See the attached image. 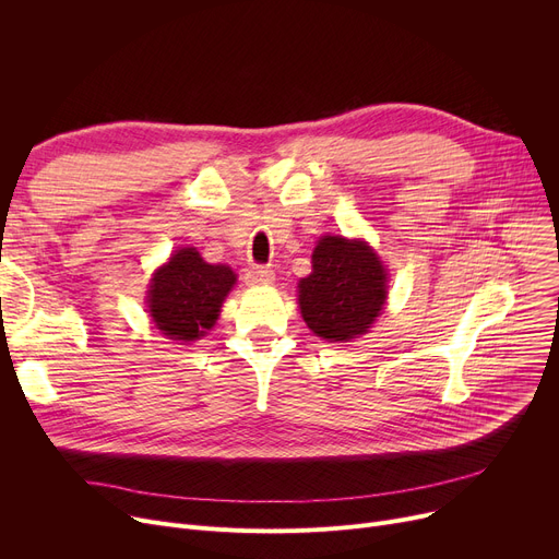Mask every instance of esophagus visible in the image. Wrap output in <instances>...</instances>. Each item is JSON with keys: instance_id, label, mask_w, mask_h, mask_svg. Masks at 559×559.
I'll list each match as a JSON object with an SVG mask.
<instances>
[{"instance_id": "obj_1", "label": "esophagus", "mask_w": 559, "mask_h": 559, "mask_svg": "<svg viewBox=\"0 0 559 559\" xmlns=\"http://www.w3.org/2000/svg\"><path fill=\"white\" fill-rule=\"evenodd\" d=\"M245 283L251 287L258 285H272L274 283V270L272 267H264V264H253L245 272Z\"/></svg>"}]
</instances>
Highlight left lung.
<instances>
[{"instance_id":"1","label":"left lung","mask_w":559,"mask_h":559,"mask_svg":"<svg viewBox=\"0 0 559 559\" xmlns=\"http://www.w3.org/2000/svg\"><path fill=\"white\" fill-rule=\"evenodd\" d=\"M388 301V272L365 240L324 235L312 251V272L299 281L308 329L329 342L365 335Z\"/></svg>"}]
</instances>
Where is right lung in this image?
I'll return each mask as SVG.
<instances>
[{
  "instance_id": "1",
  "label": "right lung",
  "mask_w": 559,
  "mask_h": 559,
  "mask_svg": "<svg viewBox=\"0 0 559 559\" xmlns=\"http://www.w3.org/2000/svg\"><path fill=\"white\" fill-rule=\"evenodd\" d=\"M235 281L228 264H209L194 247H183L154 272L146 308L165 337L192 342L215 326Z\"/></svg>"
}]
</instances>
